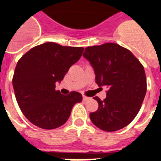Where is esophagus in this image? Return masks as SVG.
I'll return each instance as SVG.
<instances>
[{
    "instance_id": "obj_1",
    "label": "esophagus",
    "mask_w": 161,
    "mask_h": 161,
    "mask_svg": "<svg viewBox=\"0 0 161 161\" xmlns=\"http://www.w3.org/2000/svg\"><path fill=\"white\" fill-rule=\"evenodd\" d=\"M89 99H90V97H86V96L83 95V101H87V100H89Z\"/></svg>"
}]
</instances>
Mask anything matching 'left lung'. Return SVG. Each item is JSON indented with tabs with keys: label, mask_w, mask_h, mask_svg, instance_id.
<instances>
[{
	"label": "left lung",
	"mask_w": 161,
	"mask_h": 161,
	"mask_svg": "<svg viewBox=\"0 0 161 161\" xmlns=\"http://www.w3.org/2000/svg\"><path fill=\"white\" fill-rule=\"evenodd\" d=\"M97 86L108 88L107 97L98 103L91 121L100 130L113 132L127 126L139 112L147 92L144 67L135 56L118 44L105 43L86 48Z\"/></svg>",
	"instance_id": "1"
}]
</instances>
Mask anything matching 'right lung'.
<instances>
[{"label": "right lung", "instance_id": "1", "mask_svg": "<svg viewBox=\"0 0 161 161\" xmlns=\"http://www.w3.org/2000/svg\"><path fill=\"white\" fill-rule=\"evenodd\" d=\"M83 50L46 42L31 48L19 60L13 87L19 108L31 123L44 130L60 127L68 120L73 106L82 101L78 92L61 94L55 84L64 80Z\"/></svg>", "mask_w": 161, "mask_h": 161}]
</instances>
